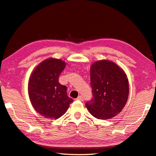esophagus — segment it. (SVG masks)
<instances>
[{"mask_svg": "<svg viewBox=\"0 0 156 156\" xmlns=\"http://www.w3.org/2000/svg\"><path fill=\"white\" fill-rule=\"evenodd\" d=\"M77 99H78V100H80V101H83V100H84L83 97H82V96H78Z\"/></svg>", "mask_w": 156, "mask_h": 156, "instance_id": "34e87169", "label": "esophagus"}]
</instances>
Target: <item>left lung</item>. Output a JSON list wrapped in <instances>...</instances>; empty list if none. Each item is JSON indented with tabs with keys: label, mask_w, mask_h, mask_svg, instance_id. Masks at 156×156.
I'll return each mask as SVG.
<instances>
[{
	"label": "left lung",
	"mask_w": 156,
	"mask_h": 156,
	"mask_svg": "<svg viewBox=\"0 0 156 156\" xmlns=\"http://www.w3.org/2000/svg\"><path fill=\"white\" fill-rule=\"evenodd\" d=\"M90 85L93 97L86 107L91 115L108 120L120 113L129 94V80L124 70L109 60H99L90 66Z\"/></svg>",
	"instance_id": "8db88e82"
}]
</instances>
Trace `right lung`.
Returning a JSON list of instances; mask_svg holds the SVG:
<instances>
[{"mask_svg":"<svg viewBox=\"0 0 156 156\" xmlns=\"http://www.w3.org/2000/svg\"><path fill=\"white\" fill-rule=\"evenodd\" d=\"M66 66L62 59L48 58L40 63L30 76L27 88L30 102L39 114L47 118H59L73 102L67 94L66 87L58 80Z\"/></svg>","mask_w":156,"mask_h":156,"instance_id":"1","label":"right lung"}]
</instances>
